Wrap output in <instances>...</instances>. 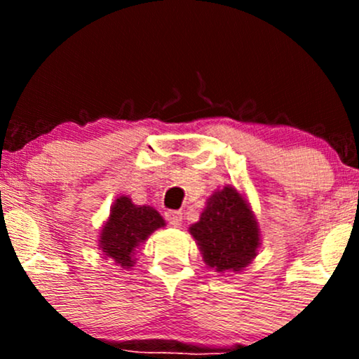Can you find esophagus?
Listing matches in <instances>:
<instances>
[{"instance_id": "esophagus-1", "label": "esophagus", "mask_w": 359, "mask_h": 359, "mask_svg": "<svg viewBox=\"0 0 359 359\" xmlns=\"http://www.w3.org/2000/svg\"><path fill=\"white\" fill-rule=\"evenodd\" d=\"M165 217L167 221L170 222V226H174V228H179V226L182 224V211H167Z\"/></svg>"}]
</instances>
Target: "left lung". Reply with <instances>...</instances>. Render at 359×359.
<instances>
[{"label": "left lung", "instance_id": "obj_1", "mask_svg": "<svg viewBox=\"0 0 359 359\" xmlns=\"http://www.w3.org/2000/svg\"><path fill=\"white\" fill-rule=\"evenodd\" d=\"M204 255L216 271H238L257 255L258 226L236 189L224 187L209 199L199 222L191 226Z\"/></svg>", "mask_w": 359, "mask_h": 359}]
</instances>
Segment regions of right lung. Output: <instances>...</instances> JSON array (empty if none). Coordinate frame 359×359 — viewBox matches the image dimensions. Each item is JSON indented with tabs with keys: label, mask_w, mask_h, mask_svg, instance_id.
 <instances>
[{
	"label": "right lung",
	"mask_w": 359,
	"mask_h": 359,
	"mask_svg": "<svg viewBox=\"0 0 359 359\" xmlns=\"http://www.w3.org/2000/svg\"><path fill=\"white\" fill-rule=\"evenodd\" d=\"M165 226L155 209L137 208L128 197H119L111 209L109 221L101 231L102 251L121 266H131V255L148 234Z\"/></svg>",
	"instance_id": "obj_1"
}]
</instances>
